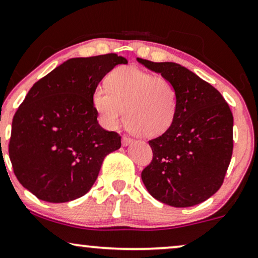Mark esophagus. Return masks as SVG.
<instances>
[{"label": "esophagus", "mask_w": 258, "mask_h": 258, "mask_svg": "<svg viewBox=\"0 0 258 258\" xmlns=\"http://www.w3.org/2000/svg\"><path fill=\"white\" fill-rule=\"evenodd\" d=\"M131 143H133V139L132 138H130V137H122V145L123 146H127V145H130L131 144Z\"/></svg>", "instance_id": "esophagus-1"}]
</instances>
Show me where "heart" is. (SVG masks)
Here are the masks:
<instances>
[{"mask_svg":"<svg viewBox=\"0 0 258 258\" xmlns=\"http://www.w3.org/2000/svg\"><path fill=\"white\" fill-rule=\"evenodd\" d=\"M93 105L103 125L116 128L123 120L132 132L155 138L170 128L176 118L178 94L168 78L136 67H120L107 77V88L97 86Z\"/></svg>","mask_w":258,"mask_h":258,"instance_id":"b5f03b06","label":"heart"}]
</instances>
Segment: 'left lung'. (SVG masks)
<instances>
[{
    "label": "left lung",
    "instance_id": "obj_1",
    "mask_svg": "<svg viewBox=\"0 0 258 258\" xmlns=\"http://www.w3.org/2000/svg\"><path fill=\"white\" fill-rule=\"evenodd\" d=\"M168 78L178 106L170 128L149 140L153 157L142 180L156 200L172 207L201 204L219 190L233 151V115L223 95L187 68L137 58Z\"/></svg>",
    "mask_w": 258,
    "mask_h": 258
}]
</instances>
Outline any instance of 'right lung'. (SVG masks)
<instances>
[{
  "label": "right lung",
  "instance_id": "1",
  "mask_svg": "<svg viewBox=\"0 0 258 258\" xmlns=\"http://www.w3.org/2000/svg\"><path fill=\"white\" fill-rule=\"evenodd\" d=\"M127 59L115 53L71 58L33 84L12 123L9 158L19 182L42 201L83 197L121 137L97 122L93 93Z\"/></svg>",
  "mask_w": 258,
  "mask_h": 258
}]
</instances>
